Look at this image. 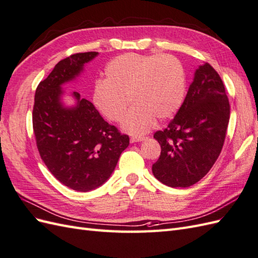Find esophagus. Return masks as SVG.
<instances>
[{"instance_id": "1", "label": "esophagus", "mask_w": 258, "mask_h": 258, "mask_svg": "<svg viewBox=\"0 0 258 258\" xmlns=\"http://www.w3.org/2000/svg\"><path fill=\"white\" fill-rule=\"evenodd\" d=\"M145 138L144 137H141V136H135V137H131V143H138V142H142L144 141Z\"/></svg>"}]
</instances>
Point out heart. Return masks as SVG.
Masks as SVG:
<instances>
[{
    "label": "heart",
    "instance_id": "obj_1",
    "mask_svg": "<svg viewBox=\"0 0 258 258\" xmlns=\"http://www.w3.org/2000/svg\"><path fill=\"white\" fill-rule=\"evenodd\" d=\"M104 81H98L92 100L110 121L120 122L130 100L133 109L122 128L142 135L153 127L156 117L167 120L181 107L185 92V76L181 63L172 55L126 53L107 65Z\"/></svg>",
    "mask_w": 258,
    "mask_h": 258
}]
</instances>
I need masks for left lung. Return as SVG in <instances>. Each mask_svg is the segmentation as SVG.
<instances>
[{"label": "left lung", "mask_w": 258, "mask_h": 258, "mask_svg": "<svg viewBox=\"0 0 258 258\" xmlns=\"http://www.w3.org/2000/svg\"><path fill=\"white\" fill-rule=\"evenodd\" d=\"M229 118L224 85L213 66L204 63L174 118L154 135L161 147L153 164L156 179L171 187H188L203 179L221 153Z\"/></svg>", "instance_id": "8db88e82"}]
</instances>
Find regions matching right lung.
<instances>
[{
    "mask_svg": "<svg viewBox=\"0 0 258 258\" xmlns=\"http://www.w3.org/2000/svg\"><path fill=\"white\" fill-rule=\"evenodd\" d=\"M98 52L76 53L58 62L36 89L32 126L41 159L65 186L89 192L113 172L130 138L103 120L89 100L72 92L75 105L66 107L62 86L76 79Z\"/></svg>",
    "mask_w": 258,
    "mask_h": 258,
    "instance_id": "1",
    "label": "right lung"
}]
</instances>
